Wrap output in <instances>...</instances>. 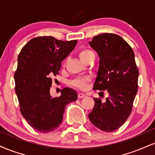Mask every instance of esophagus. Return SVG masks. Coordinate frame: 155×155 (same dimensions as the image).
I'll list each match as a JSON object with an SVG mask.
<instances>
[{"instance_id": "34e87169", "label": "esophagus", "mask_w": 155, "mask_h": 155, "mask_svg": "<svg viewBox=\"0 0 155 155\" xmlns=\"http://www.w3.org/2000/svg\"><path fill=\"white\" fill-rule=\"evenodd\" d=\"M86 97V95H85L84 93H79V94H78V97H79V99L83 98V97Z\"/></svg>"}]
</instances>
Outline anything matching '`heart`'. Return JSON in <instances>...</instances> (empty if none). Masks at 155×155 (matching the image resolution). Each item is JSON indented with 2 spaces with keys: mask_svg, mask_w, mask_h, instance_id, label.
<instances>
[{
  "mask_svg": "<svg viewBox=\"0 0 155 155\" xmlns=\"http://www.w3.org/2000/svg\"><path fill=\"white\" fill-rule=\"evenodd\" d=\"M79 57L80 60L84 63L86 60L90 59L92 57H95L93 51L88 49H81L79 52ZM90 79L87 78H76L71 81V84L74 87L79 90H84L87 88Z\"/></svg>",
  "mask_w": 155,
  "mask_h": 155,
  "instance_id": "b5f03b06",
  "label": "heart"
}]
</instances>
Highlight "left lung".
<instances>
[{"label": "left lung", "mask_w": 155, "mask_h": 155, "mask_svg": "<svg viewBox=\"0 0 155 155\" xmlns=\"http://www.w3.org/2000/svg\"><path fill=\"white\" fill-rule=\"evenodd\" d=\"M89 44L100 57L93 90L108 93L105 102L100 97L94 98L95 106L89 119L101 130L112 132L127 120L138 92L139 71L134 51L126 41L114 33L95 35Z\"/></svg>", "instance_id": "1"}]
</instances>
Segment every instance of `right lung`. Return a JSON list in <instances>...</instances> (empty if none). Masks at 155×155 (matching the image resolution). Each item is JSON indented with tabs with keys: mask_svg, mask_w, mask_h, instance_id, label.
Returning a JSON list of instances; mask_svg holds the SVG:
<instances>
[{
	"mask_svg": "<svg viewBox=\"0 0 155 155\" xmlns=\"http://www.w3.org/2000/svg\"><path fill=\"white\" fill-rule=\"evenodd\" d=\"M77 40L63 41L53 36L31 39L18 55L15 73V92L20 112L28 124L38 132L54 130L61 124L65 108L77 100L74 90L65 87L61 95L52 97L51 76L59 74L61 63L71 52Z\"/></svg>",
	"mask_w": 155,
	"mask_h": 155,
	"instance_id": "add662e5",
	"label": "right lung"
}]
</instances>
